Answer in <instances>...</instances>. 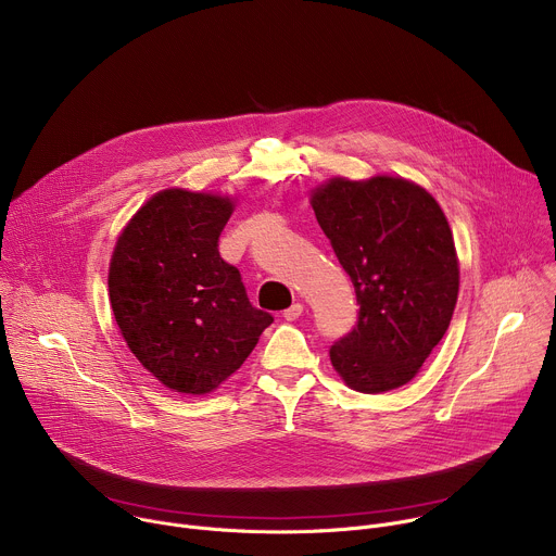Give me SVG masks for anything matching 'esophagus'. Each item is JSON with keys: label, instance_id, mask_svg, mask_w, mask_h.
Returning a JSON list of instances; mask_svg holds the SVG:
<instances>
[{"label": "esophagus", "instance_id": "34e87169", "mask_svg": "<svg viewBox=\"0 0 556 556\" xmlns=\"http://www.w3.org/2000/svg\"><path fill=\"white\" fill-rule=\"evenodd\" d=\"M301 314H303V303H292V305L283 312V319H286V321H296Z\"/></svg>", "mask_w": 556, "mask_h": 556}]
</instances>
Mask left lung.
I'll use <instances>...</instances> for the list:
<instances>
[{
  "label": "left lung",
  "mask_w": 556,
  "mask_h": 556,
  "mask_svg": "<svg viewBox=\"0 0 556 556\" xmlns=\"http://www.w3.org/2000/svg\"><path fill=\"white\" fill-rule=\"evenodd\" d=\"M309 204L350 275L356 328L332 345L341 380L361 393L407 384L448 330L459 260L438 200L414 180L334 176Z\"/></svg>",
  "instance_id": "8db88e82"
}]
</instances>
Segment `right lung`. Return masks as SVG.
Wrapping results in <instances>:
<instances>
[{
    "label": "right lung",
    "mask_w": 556,
    "mask_h": 556,
    "mask_svg": "<svg viewBox=\"0 0 556 556\" xmlns=\"http://www.w3.org/2000/svg\"><path fill=\"white\" fill-rule=\"evenodd\" d=\"M235 202L180 187L157 191L125 224L110 260L121 337L157 382L178 393L217 389L273 324L217 251Z\"/></svg>",
    "instance_id": "1"
}]
</instances>
